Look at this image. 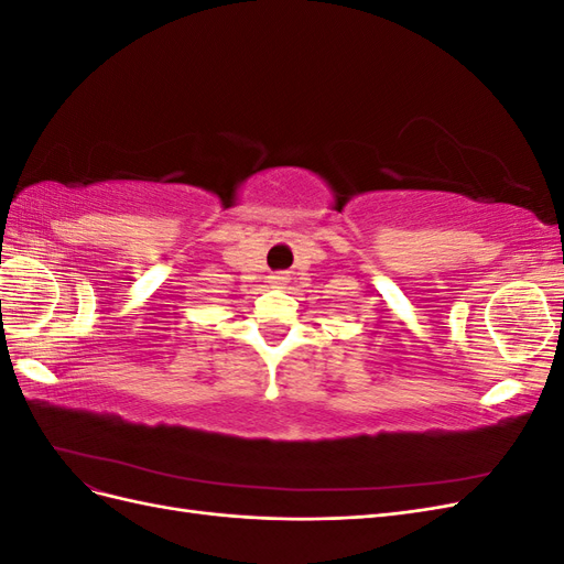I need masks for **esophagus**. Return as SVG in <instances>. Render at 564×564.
Listing matches in <instances>:
<instances>
[{"instance_id": "obj_1", "label": "esophagus", "mask_w": 564, "mask_h": 564, "mask_svg": "<svg viewBox=\"0 0 564 564\" xmlns=\"http://www.w3.org/2000/svg\"><path fill=\"white\" fill-rule=\"evenodd\" d=\"M282 280H284L282 275H275V278H272V282H282Z\"/></svg>"}]
</instances>
